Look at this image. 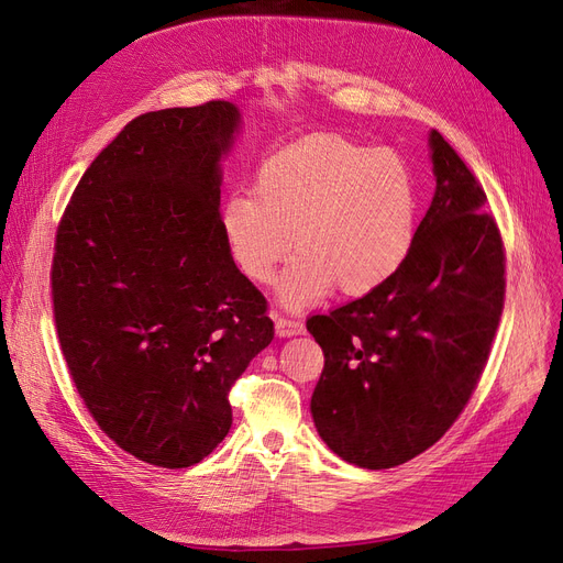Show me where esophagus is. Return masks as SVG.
<instances>
[{"label":"esophagus","mask_w":563,"mask_h":563,"mask_svg":"<svg viewBox=\"0 0 563 563\" xmlns=\"http://www.w3.org/2000/svg\"><path fill=\"white\" fill-rule=\"evenodd\" d=\"M276 334L278 336H297L303 334V322L292 318H276Z\"/></svg>","instance_id":"esophagus-1"}]
</instances>
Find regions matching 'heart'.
Returning <instances> with one entry per match:
<instances>
[{
  "label": "heart",
  "mask_w": 563,
  "mask_h": 563,
  "mask_svg": "<svg viewBox=\"0 0 563 563\" xmlns=\"http://www.w3.org/2000/svg\"><path fill=\"white\" fill-rule=\"evenodd\" d=\"M418 208V183L397 151L313 134L262 159L253 195L224 201L220 232L241 276L257 285L297 245L278 295L306 306L336 285L362 297L397 276L415 245Z\"/></svg>",
  "instance_id": "b5f03b06"
}]
</instances>
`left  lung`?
I'll use <instances>...</instances> for the list:
<instances>
[{
  "label": "left lung",
  "instance_id": "1",
  "mask_svg": "<svg viewBox=\"0 0 563 563\" xmlns=\"http://www.w3.org/2000/svg\"><path fill=\"white\" fill-rule=\"evenodd\" d=\"M435 195L399 274L306 327L324 352L310 412L341 460L380 471L429 450L460 418L504 313L506 250L487 195L441 132Z\"/></svg>",
  "mask_w": 563,
  "mask_h": 563
}]
</instances>
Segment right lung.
Returning <instances> with one entry per match:
<instances>
[{
	"mask_svg": "<svg viewBox=\"0 0 563 563\" xmlns=\"http://www.w3.org/2000/svg\"><path fill=\"white\" fill-rule=\"evenodd\" d=\"M239 118L220 99L134 118L82 174L55 234L69 376L99 429L162 468L222 443L229 389L274 341L266 299L220 232V157Z\"/></svg>",
	"mask_w": 563,
	"mask_h": 563,
	"instance_id": "add662e5",
	"label": "right lung"
}]
</instances>
